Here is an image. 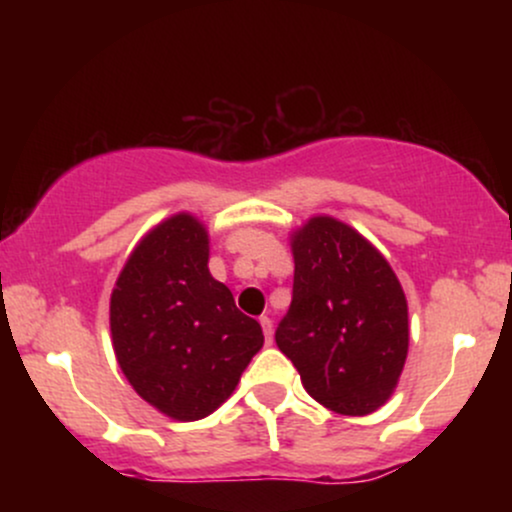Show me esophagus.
I'll list each match as a JSON object with an SVG mask.
<instances>
[{
  "instance_id": "1",
  "label": "esophagus",
  "mask_w": 512,
  "mask_h": 512,
  "mask_svg": "<svg viewBox=\"0 0 512 512\" xmlns=\"http://www.w3.org/2000/svg\"><path fill=\"white\" fill-rule=\"evenodd\" d=\"M260 325L264 330V339H267V344H272V320H269L267 315L260 317Z\"/></svg>"
}]
</instances>
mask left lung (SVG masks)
I'll use <instances>...</instances> for the list:
<instances>
[{
  "label": "left lung",
  "mask_w": 512,
  "mask_h": 512,
  "mask_svg": "<svg viewBox=\"0 0 512 512\" xmlns=\"http://www.w3.org/2000/svg\"><path fill=\"white\" fill-rule=\"evenodd\" d=\"M293 298L276 346L322 407L366 416L395 392L409 349V313L392 267L361 233L313 216L291 238Z\"/></svg>",
  "instance_id": "8db88e82"
}]
</instances>
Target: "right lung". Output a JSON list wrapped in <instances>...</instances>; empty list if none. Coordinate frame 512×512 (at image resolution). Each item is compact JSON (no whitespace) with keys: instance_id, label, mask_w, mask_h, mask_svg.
Listing matches in <instances>:
<instances>
[{"instance_id":"right-lung-1","label":"right lung","mask_w":512,"mask_h":512,"mask_svg":"<svg viewBox=\"0 0 512 512\" xmlns=\"http://www.w3.org/2000/svg\"><path fill=\"white\" fill-rule=\"evenodd\" d=\"M207 262V228L182 211L139 240L110 296L122 373L175 421L219 409L264 344L260 322L240 313Z\"/></svg>"}]
</instances>
